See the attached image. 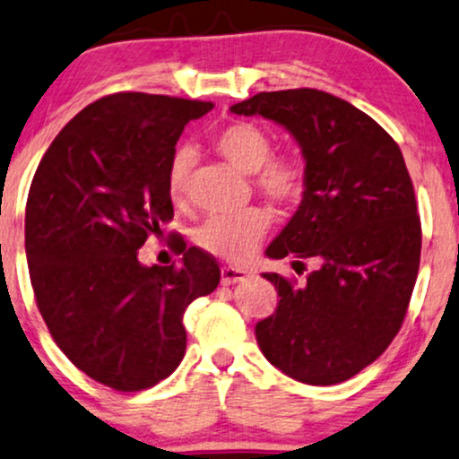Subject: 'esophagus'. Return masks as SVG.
<instances>
[{"instance_id":"34e87169","label":"esophagus","mask_w":459,"mask_h":459,"mask_svg":"<svg viewBox=\"0 0 459 459\" xmlns=\"http://www.w3.org/2000/svg\"><path fill=\"white\" fill-rule=\"evenodd\" d=\"M249 277L247 271H243V268H235V266H224L222 268V283L224 285H235V283H243Z\"/></svg>"}]
</instances>
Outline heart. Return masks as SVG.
Masks as SVG:
<instances>
[{"mask_svg":"<svg viewBox=\"0 0 459 459\" xmlns=\"http://www.w3.org/2000/svg\"><path fill=\"white\" fill-rule=\"evenodd\" d=\"M213 146L241 172L254 174L255 188L273 204L293 205L302 197L307 186L302 166L291 157H271L273 138L264 127L252 121H235L216 134ZM191 168L193 151L188 146L176 149L168 166V195L174 204H180L186 197ZM266 226V213L252 207L235 216L207 218L195 230V241L207 254L230 262H243L254 252Z\"/></svg>","mask_w":459,"mask_h":459,"instance_id":"heart-1","label":"heart"}]
</instances>
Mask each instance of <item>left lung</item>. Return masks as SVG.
Returning <instances> with one entry per match:
<instances>
[{
	"label": "left lung",
	"instance_id": "1",
	"mask_svg": "<svg viewBox=\"0 0 459 459\" xmlns=\"http://www.w3.org/2000/svg\"><path fill=\"white\" fill-rule=\"evenodd\" d=\"M230 111L283 126L307 161L302 204L266 255L316 268L300 287L262 274L281 300L255 325L260 351L298 382L351 380L399 333L418 279L421 226L399 144L321 90L260 91Z\"/></svg>",
	"mask_w": 459,
	"mask_h": 459
}]
</instances>
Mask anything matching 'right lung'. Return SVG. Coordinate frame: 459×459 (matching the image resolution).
Here are the masks:
<instances>
[{
  "instance_id": "right-lung-1",
  "label": "right lung",
  "mask_w": 459,
  "mask_h": 459,
  "mask_svg": "<svg viewBox=\"0 0 459 459\" xmlns=\"http://www.w3.org/2000/svg\"><path fill=\"white\" fill-rule=\"evenodd\" d=\"M212 102L119 91L66 124L39 161L24 213L30 285L54 342L91 380L136 393L186 351L182 315L220 283L218 262L176 243L180 266L138 249L174 218L168 166Z\"/></svg>"
}]
</instances>
